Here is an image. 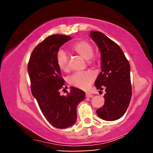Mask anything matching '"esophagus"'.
I'll list each match as a JSON object with an SVG mask.
<instances>
[{
	"label": "esophagus",
	"instance_id": "esophagus-1",
	"mask_svg": "<svg viewBox=\"0 0 153 153\" xmlns=\"http://www.w3.org/2000/svg\"><path fill=\"white\" fill-rule=\"evenodd\" d=\"M86 97L87 98H92L93 97V95L92 94H90L89 92H86Z\"/></svg>",
	"mask_w": 153,
	"mask_h": 153
}]
</instances>
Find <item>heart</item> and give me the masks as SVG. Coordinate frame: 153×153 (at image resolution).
<instances>
[{
	"label": "heart",
	"instance_id": "heart-1",
	"mask_svg": "<svg viewBox=\"0 0 153 153\" xmlns=\"http://www.w3.org/2000/svg\"><path fill=\"white\" fill-rule=\"evenodd\" d=\"M71 50L74 53L81 56L86 60H89L94 55V48L90 42L85 40H81L77 42L71 46ZM56 62L61 71L68 72L69 71V66L68 63V58L63 51H60L56 56ZM93 61H90L92 63ZM95 76L90 71L76 73L69 77V83L72 86L78 88L82 90H86L88 88L92 83L94 82Z\"/></svg>",
	"mask_w": 153,
	"mask_h": 153
}]
</instances>
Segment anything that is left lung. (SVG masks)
I'll return each mask as SVG.
<instances>
[{"mask_svg":"<svg viewBox=\"0 0 153 153\" xmlns=\"http://www.w3.org/2000/svg\"><path fill=\"white\" fill-rule=\"evenodd\" d=\"M90 37L101 55V72L96 79L97 89H105V103L97 111L100 118L115 121L126 112L131 97L130 65L121 48L102 32L91 31Z\"/></svg>","mask_w":153,"mask_h":153,"instance_id":"obj_1","label":"left lung"}]
</instances>
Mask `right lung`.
<instances>
[{"mask_svg":"<svg viewBox=\"0 0 153 153\" xmlns=\"http://www.w3.org/2000/svg\"><path fill=\"white\" fill-rule=\"evenodd\" d=\"M71 39L70 36L61 34L48 36L33 49L27 65L32 94L47 121L59 129L74 125L77 106L85 98V92L75 87H71L67 96L60 95L65 80L56 56L59 48Z\"/></svg>","mask_w":153,"mask_h":153,"instance_id":"1","label":"right lung"}]
</instances>
